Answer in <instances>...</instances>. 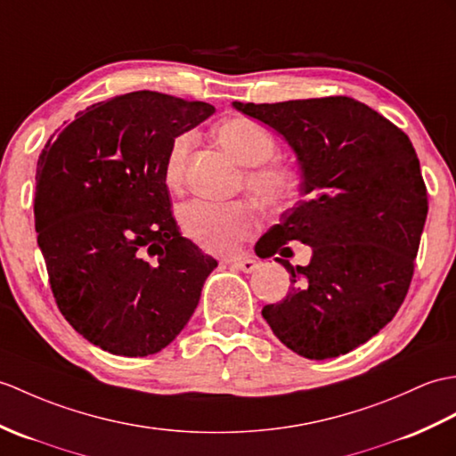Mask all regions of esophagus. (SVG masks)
<instances>
[{"mask_svg": "<svg viewBox=\"0 0 456 456\" xmlns=\"http://www.w3.org/2000/svg\"><path fill=\"white\" fill-rule=\"evenodd\" d=\"M229 264H232V266L235 268H239L240 272H245V273H250V272H254V270H258V266L260 264L254 260V258H235V260H227Z\"/></svg>", "mask_w": 456, "mask_h": 456, "instance_id": "1", "label": "esophagus"}]
</instances>
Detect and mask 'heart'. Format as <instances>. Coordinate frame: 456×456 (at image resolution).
I'll return each mask as SVG.
<instances>
[{"instance_id": "obj_1", "label": "heart", "mask_w": 456, "mask_h": 456, "mask_svg": "<svg viewBox=\"0 0 456 456\" xmlns=\"http://www.w3.org/2000/svg\"><path fill=\"white\" fill-rule=\"evenodd\" d=\"M216 135L224 150L242 167H248L245 183L262 204L281 208L295 196L297 175L281 163H268L276 153L278 143L264 126L247 118H231L217 126ZM190 147V134H178L171 142L163 165V176L168 186L183 183ZM178 219L190 239L204 250L216 254L235 252L240 242L260 225L258 211L248 202H216L204 198L192 200L180 208Z\"/></svg>"}]
</instances>
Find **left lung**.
I'll return each mask as SVG.
<instances>
[{"mask_svg": "<svg viewBox=\"0 0 456 456\" xmlns=\"http://www.w3.org/2000/svg\"><path fill=\"white\" fill-rule=\"evenodd\" d=\"M276 130L297 157L301 198L258 240L273 256L311 247L306 266L283 264L293 288L262 316L306 359L352 352L383 330L404 301L428 217V190L410 137L349 97L232 102Z\"/></svg>", "mask_w": 456, "mask_h": 456, "instance_id": "left-lung-1", "label": "left lung"}]
</instances>
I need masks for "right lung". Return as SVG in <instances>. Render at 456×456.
<instances>
[{
    "label": "right lung",
    "instance_id": "add662e5",
    "mask_svg": "<svg viewBox=\"0 0 456 456\" xmlns=\"http://www.w3.org/2000/svg\"><path fill=\"white\" fill-rule=\"evenodd\" d=\"M216 109L135 91L76 114L42 150L35 227L66 321L116 355L145 357L192 316L217 260L180 237L168 147Z\"/></svg>",
    "mask_w": 456,
    "mask_h": 456
}]
</instances>
